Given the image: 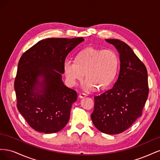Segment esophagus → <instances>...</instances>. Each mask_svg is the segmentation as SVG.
I'll list each match as a JSON object with an SVG mask.
<instances>
[{
  "instance_id": "1",
  "label": "esophagus",
  "mask_w": 160,
  "mask_h": 160,
  "mask_svg": "<svg viewBox=\"0 0 160 160\" xmlns=\"http://www.w3.org/2000/svg\"><path fill=\"white\" fill-rule=\"evenodd\" d=\"M87 96V94L85 93H80L79 95V97L80 98H84Z\"/></svg>"
}]
</instances>
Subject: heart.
<instances>
[{"label":"heart","instance_id":"b5f03b06","mask_svg":"<svg viewBox=\"0 0 160 160\" xmlns=\"http://www.w3.org/2000/svg\"><path fill=\"white\" fill-rule=\"evenodd\" d=\"M119 63V57L115 51L89 47L77 53L74 62L65 61L63 72L71 86H75L85 75L87 89L105 90L113 83Z\"/></svg>","mask_w":160,"mask_h":160}]
</instances>
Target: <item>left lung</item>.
Segmentation results:
<instances>
[{
	"mask_svg": "<svg viewBox=\"0 0 160 160\" xmlns=\"http://www.w3.org/2000/svg\"><path fill=\"white\" fill-rule=\"evenodd\" d=\"M119 53L120 71L113 88L95 96L92 122L100 132L118 134L142 115L149 94L148 71L133 50L118 39H105Z\"/></svg>",
	"mask_w": 160,
	"mask_h": 160,
	"instance_id": "1",
	"label": "left lung"
}]
</instances>
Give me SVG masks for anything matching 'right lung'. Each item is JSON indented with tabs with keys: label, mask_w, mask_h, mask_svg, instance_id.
Listing matches in <instances>:
<instances>
[{
	"label": "right lung",
	"mask_w": 160,
	"mask_h": 160,
	"mask_svg": "<svg viewBox=\"0 0 160 160\" xmlns=\"http://www.w3.org/2000/svg\"><path fill=\"white\" fill-rule=\"evenodd\" d=\"M83 41L82 37L46 38L24 52L19 60L14 85L17 107L37 132L56 133L69 122L77 93L64 85L61 73L67 55Z\"/></svg>",
	"instance_id": "obj_1"
}]
</instances>
